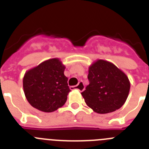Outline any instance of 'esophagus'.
Here are the masks:
<instances>
[{
    "label": "esophagus",
    "instance_id": "1",
    "mask_svg": "<svg viewBox=\"0 0 149 149\" xmlns=\"http://www.w3.org/2000/svg\"><path fill=\"white\" fill-rule=\"evenodd\" d=\"M84 88H85V86H84V84L82 81H80L77 86H70L71 89H77V90L80 91V92H82V91H84Z\"/></svg>",
    "mask_w": 149,
    "mask_h": 149
}]
</instances>
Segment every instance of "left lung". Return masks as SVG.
Listing matches in <instances>:
<instances>
[{"label":"left lung","instance_id":"1","mask_svg":"<svg viewBox=\"0 0 149 149\" xmlns=\"http://www.w3.org/2000/svg\"><path fill=\"white\" fill-rule=\"evenodd\" d=\"M89 84L81 93L86 104L95 113L104 114L125 104L130 91L128 77L114 64L98 60L89 68Z\"/></svg>","mask_w":149,"mask_h":149}]
</instances>
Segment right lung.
I'll use <instances>...</instances> for the list:
<instances>
[{
  "mask_svg": "<svg viewBox=\"0 0 149 149\" xmlns=\"http://www.w3.org/2000/svg\"><path fill=\"white\" fill-rule=\"evenodd\" d=\"M65 65L58 58L50 59L31 68L23 78L26 98L34 108L45 113L56 110L65 104L70 92Z\"/></svg>",
  "mask_w": 149,
  "mask_h": 149,
  "instance_id": "obj_1",
  "label": "right lung"
}]
</instances>
